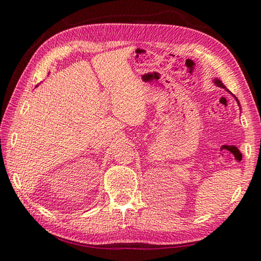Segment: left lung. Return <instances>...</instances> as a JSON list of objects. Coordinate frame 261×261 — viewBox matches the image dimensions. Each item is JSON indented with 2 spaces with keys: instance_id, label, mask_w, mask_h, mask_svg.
I'll use <instances>...</instances> for the list:
<instances>
[{
  "instance_id": "left-lung-1",
  "label": "left lung",
  "mask_w": 261,
  "mask_h": 261,
  "mask_svg": "<svg viewBox=\"0 0 261 261\" xmlns=\"http://www.w3.org/2000/svg\"><path fill=\"white\" fill-rule=\"evenodd\" d=\"M214 83H215V84H216V85H218L219 87H222V88H225V86L223 85V83H222V82H221L220 80H218V79H215V80H214ZM236 99H237V98H236ZM237 102H238V99H237Z\"/></svg>"
}]
</instances>
